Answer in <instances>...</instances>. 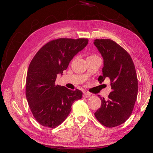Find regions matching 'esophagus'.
Wrapping results in <instances>:
<instances>
[{
    "label": "esophagus",
    "mask_w": 153,
    "mask_h": 153,
    "mask_svg": "<svg viewBox=\"0 0 153 153\" xmlns=\"http://www.w3.org/2000/svg\"><path fill=\"white\" fill-rule=\"evenodd\" d=\"M91 94H90L88 92H84V94H83V97L84 98H88V97H90Z\"/></svg>",
    "instance_id": "obj_1"
}]
</instances>
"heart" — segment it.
<instances>
[{
    "label": "heart",
    "mask_w": 153,
    "mask_h": 153,
    "mask_svg": "<svg viewBox=\"0 0 153 153\" xmlns=\"http://www.w3.org/2000/svg\"><path fill=\"white\" fill-rule=\"evenodd\" d=\"M91 56H93V55H91Z\"/></svg>",
    "instance_id": "1"
}]
</instances>
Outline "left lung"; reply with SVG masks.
Here are the masks:
<instances>
[{
    "label": "left lung",
    "mask_w": 153,
    "mask_h": 153,
    "mask_svg": "<svg viewBox=\"0 0 153 153\" xmlns=\"http://www.w3.org/2000/svg\"><path fill=\"white\" fill-rule=\"evenodd\" d=\"M94 45L104 60L100 84L110 79L112 92L108 99L100 97L101 106L94 115L107 128L120 126L131 115L138 94V79L135 66L129 53L110 39H96Z\"/></svg>",
    "instance_id": "1"
}]
</instances>
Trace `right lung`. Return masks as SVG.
I'll list each match as a JSON object with an SVG mask.
<instances>
[{
  "instance_id": "add662e5",
  "label": "right lung",
  "mask_w": 153,
  "mask_h": 153,
  "mask_svg": "<svg viewBox=\"0 0 153 153\" xmlns=\"http://www.w3.org/2000/svg\"><path fill=\"white\" fill-rule=\"evenodd\" d=\"M88 42L87 38H59L51 40L33 56L28 67L25 95L36 120L46 128H55L65 120L75 100L82 92L55 84L77 53Z\"/></svg>"
}]
</instances>
